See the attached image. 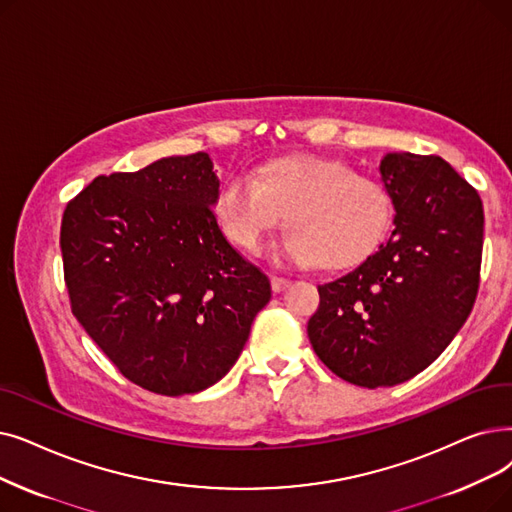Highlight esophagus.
<instances>
[{"label":"esophagus","instance_id":"esophagus-1","mask_svg":"<svg viewBox=\"0 0 512 512\" xmlns=\"http://www.w3.org/2000/svg\"><path fill=\"white\" fill-rule=\"evenodd\" d=\"M270 282H272V291H274V293H282L284 288L291 286V280H288V278H280V276H272Z\"/></svg>","mask_w":512,"mask_h":512}]
</instances>
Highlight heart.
Instances as JSON below:
<instances>
[{
  "label": "heart",
  "instance_id": "1",
  "mask_svg": "<svg viewBox=\"0 0 512 512\" xmlns=\"http://www.w3.org/2000/svg\"><path fill=\"white\" fill-rule=\"evenodd\" d=\"M213 213L221 232L244 251H257L286 215L274 244L282 261L343 270L370 257L391 226V196L372 177L351 173L316 154L265 163L253 177L234 173L219 186Z\"/></svg>",
  "mask_w": 512,
  "mask_h": 512
}]
</instances>
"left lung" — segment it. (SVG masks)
<instances>
[{"label":"left lung","mask_w":512,"mask_h":512,"mask_svg":"<svg viewBox=\"0 0 512 512\" xmlns=\"http://www.w3.org/2000/svg\"><path fill=\"white\" fill-rule=\"evenodd\" d=\"M381 180L391 238L358 268L318 286L307 322L318 358L343 381L393 387L431 366L469 318L483 249V205L441 157L387 152Z\"/></svg>","instance_id":"1"}]
</instances>
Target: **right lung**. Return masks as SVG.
Returning a JSON list of instances; mask_svg holds the SVG:
<instances>
[{"label": "right lung", "instance_id": "right-lung-1", "mask_svg": "<svg viewBox=\"0 0 512 512\" xmlns=\"http://www.w3.org/2000/svg\"><path fill=\"white\" fill-rule=\"evenodd\" d=\"M207 152L100 175L66 205L60 249L73 314L125 379L198 393L230 372L268 305V276L213 213Z\"/></svg>", "mask_w": 512, "mask_h": 512}]
</instances>
